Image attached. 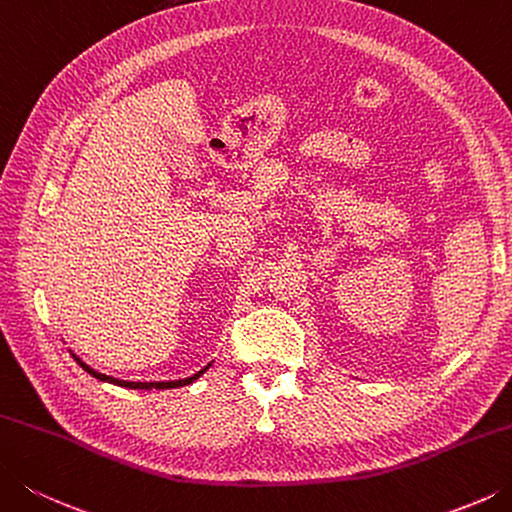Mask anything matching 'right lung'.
<instances>
[{
  "label": "right lung",
  "instance_id": "obj_1",
  "mask_svg": "<svg viewBox=\"0 0 512 512\" xmlns=\"http://www.w3.org/2000/svg\"><path fill=\"white\" fill-rule=\"evenodd\" d=\"M73 359L82 365V370H86L89 372L91 376H95V379H100V381H106V383H113V385H120V388H129V390H169V388H180V385H189V383H194L200 374H205L207 370H209V365L207 368H202L198 374H194V376H187V379H178V381H151V383H140V381H120V379H113V376H106V374H100V372H95L93 368H89V365H86L80 356H75L73 354Z\"/></svg>",
  "mask_w": 512,
  "mask_h": 512
}]
</instances>
